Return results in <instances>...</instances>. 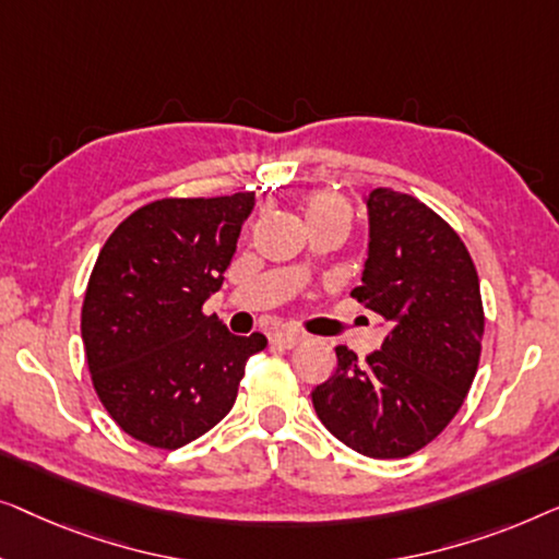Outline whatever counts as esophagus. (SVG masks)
I'll return each mask as SVG.
<instances>
[{"instance_id": "esophagus-1", "label": "esophagus", "mask_w": 559, "mask_h": 559, "mask_svg": "<svg viewBox=\"0 0 559 559\" xmlns=\"http://www.w3.org/2000/svg\"><path fill=\"white\" fill-rule=\"evenodd\" d=\"M306 340L304 334L298 332H276L271 334V344H276V347H283V349H294L296 344H301Z\"/></svg>"}]
</instances>
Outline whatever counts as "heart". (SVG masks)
Here are the masks:
<instances>
[{
  "instance_id": "obj_1",
  "label": "heart",
  "mask_w": 559,
  "mask_h": 559,
  "mask_svg": "<svg viewBox=\"0 0 559 559\" xmlns=\"http://www.w3.org/2000/svg\"><path fill=\"white\" fill-rule=\"evenodd\" d=\"M304 217H306V225L324 223V219H336V223L349 225L352 210H349V202L340 198V194L319 192V194H313V198L306 200Z\"/></svg>"
}]
</instances>
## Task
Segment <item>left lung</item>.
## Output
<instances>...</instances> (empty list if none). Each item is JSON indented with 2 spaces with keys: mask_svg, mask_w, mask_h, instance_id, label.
<instances>
[{
  "mask_svg": "<svg viewBox=\"0 0 559 559\" xmlns=\"http://www.w3.org/2000/svg\"><path fill=\"white\" fill-rule=\"evenodd\" d=\"M357 304L390 334L359 361L336 347V372L311 392L319 420L369 459H405L443 433L474 382L484 304L468 248L413 194L374 190Z\"/></svg>",
  "mask_w": 559,
  "mask_h": 559,
  "instance_id": "8db88e82",
  "label": "left lung"
}]
</instances>
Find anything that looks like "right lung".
I'll list each match as a JSON object with an SVG mask.
<instances>
[{
  "mask_svg": "<svg viewBox=\"0 0 559 559\" xmlns=\"http://www.w3.org/2000/svg\"><path fill=\"white\" fill-rule=\"evenodd\" d=\"M253 202L255 192L148 202L100 248L81 311L85 359L108 415L141 443L175 451L215 428L269 344L202 311Z\"/></svg>",
  "mask_w": 559,
  "mask_h": 559,
  "instance_id": "obj_1",
  "label": "right lung"
}]
</instances>
